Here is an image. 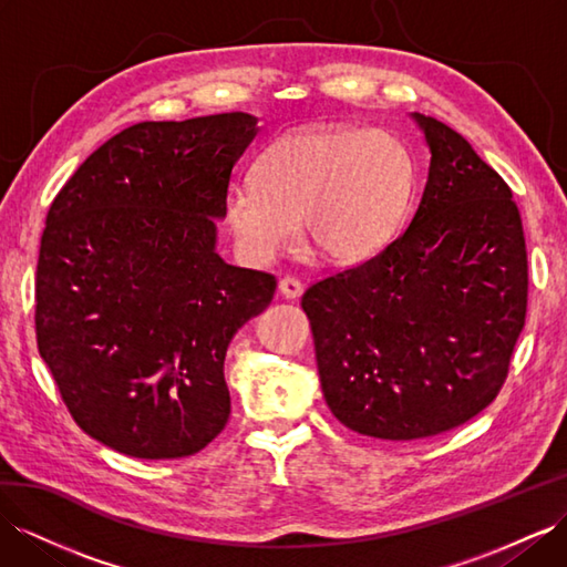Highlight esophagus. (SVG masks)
I'll return each mask as SVG.
<instances>
[{
	"label": "esophagus",
	"mask_w": 567,
	"mask_h": 567,
	"mask_svg": "<svg viewBox=\"0 0 567 567\" xmlns=\"http://www.w3.org/2000/svg\"><path fill=\"white\" fill-rule=\"evenodd\" d=\"M278 289H280V295H282L285 299H297V297H301V292H303V285H301L297 278H282V280L278 282Z\"/></svg>",
	"instance_id": "obj_1"
}]
</instances>
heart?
<instances>
[{"label": "heart", "mask_w": 567, "mask_h": 567, "mask_svg": "<svg viewBox=\"0 0 567 567\" xmlns=\"http://www.w3.org/2000/svg\"><path fill=\"white\" fill-rule=\"evenodd\" d=\"M254 182L227 188L237 251L268 266L303 237L330 264L361 266L395 239L414 188L408 145L381 128L303 126L268 143Z\"/></svg>", "instance_id": "1"}]
</instances>
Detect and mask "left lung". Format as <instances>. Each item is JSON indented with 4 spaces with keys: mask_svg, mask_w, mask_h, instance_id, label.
I'll list each match as a JSON object with an SVG mask.
<instances>
[{
    "mask_svg": "<svg viewBox=\"0 0 567 567\" xmlns=\"http://www.w3.org/2000/svg\"><path fill=\"white\" fill-rule=\"evenodd\" d=\"M412 120L431 163L410 227L301 297L330 412L383 441L429 439L488 408L527 313L511 186L453 128Z\"/></svg>",
    "mask_w": 567,
    "mask_h": 567,
    "instance_id": "1",
    "label": "left lung"
}]
</instances>
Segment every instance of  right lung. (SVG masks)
I'll list each match as a JSON object with an SVG mask.
<instances>
[{"label":"right lung","instance_id":"add662e5","mask_svg":"<svg viewBox=\"0 0 567 567\" xmlns=\"http://www.w3.org/2000/svg\"><path fill=\"white\" fill-rule=\"evenodd\" d=\"M246 112L141 122L85 159L48 210L38 352L74 422L128 457L194 455L229 419L225 354L275 295L215 251Z\"/></svg>","mask_w":567,"mask_h":567}]
</instances>
